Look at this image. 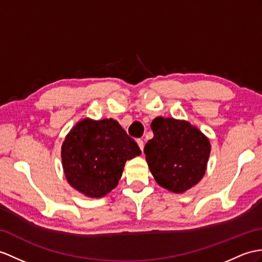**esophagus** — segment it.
I'll return each instance as SVG.
<instances>
[{"label": "esophagus", "instance_id": "obj_1", "mask_svg": "<svg viewBox=\"0 0 262 262\" xmlns=\"http://www.w3.org/2000/svg\"><path fill=\"white\" fill-rule=\"evenodd\" d=\"M137 143H138V145H139L140 150L143 151V148H144V142H143V140H142V139H137Z\"/></svg>", "mask_w": 262, "mask_h": 262}]
</instances>
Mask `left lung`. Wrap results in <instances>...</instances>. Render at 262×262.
<instances>
[{"mask_svg": "<svg viewBox=\"0 0 262 262\" xmlns=\"http://www.w3.org/2000/svg\"><path fill=\"white\" fill-rule=\"evenodd\" d=\"M144 145L146 162L161 187L181 193L199 182L210 155L209 140L186 121L156 118Z\"/></svg>", "mask_w": 262, "mask_h": 262, "instance_id": "8db88e82", "label": "left lung"}]
</instances>
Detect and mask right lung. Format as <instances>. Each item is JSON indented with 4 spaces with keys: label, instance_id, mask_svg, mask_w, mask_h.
Returning <instances> with one entry per match:
<instances>
[{
    "label": "right lung",
    "instance_id": "1",
    "mask_svg": "<svg viewBox=\"0 0 262 262\" xmlns=\"http://www.w3.org/2000/svg\"><path fill=\"white\" fill-rule=\"evenodd\" d=\"M140 153L116 120L84 119L67 136L61 155L69 183L83 194L101 198L118 186L125 161Z\"/></svg>",
    "mask_w": 262,
    "mask_h": 262
}]
</instances>
